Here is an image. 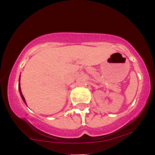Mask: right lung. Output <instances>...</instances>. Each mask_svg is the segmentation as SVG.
Returning <instances> with one entry per match:
<instances>
[{"mask_svg": "<svg viewBox=\"0 0 155 155\" xmlns=\"http://www.w3.org/2000/svg\"><path fill=\"white\" fill-rule=\"evenodd\" d=\"M19 79H20V78H19ZM19 92H20V95H21V97H22V100L24 101V102H25V97H24V96H23L22 93V92H21V88H20V86H19Z\"/></svg>", "mask_w": 155, "mask_h": 155, "instance_id": "right-lung-1", "label": "right lung"}]
</instances>
